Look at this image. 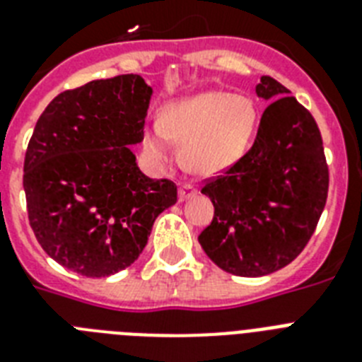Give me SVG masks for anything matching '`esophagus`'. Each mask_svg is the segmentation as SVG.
<instances>
[{
    "label": "esophagus",
    "mask_w": 362,
    "mask_h": 362,
    "mask_svg": "<svg viewBox=\"0 0 362 362\" xmlns=\"http://www.w3.org/2000/svg\"><path fill=\"white\" fill-rule=\"evenodd\" d=\"M178 195H180V201H186V199L195 197V195H197V189H195L193 184H182Z\"/></svg>",
    "instance_id": "34e87169"
}]
</instances>
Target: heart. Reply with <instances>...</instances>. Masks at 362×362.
<instances>
[{
    "instance_id": "obj_1",
    "label": "heart",
    "mask_w": 362,
    "mask_h": 362,
    "mask_svg": "<svg viewBox=\"0 0 362 362\" xmlns=\"http://www.w3.org/2000/svg\"><path fill=\"white\" fill-rule=\"evenodd\" d=\"M255 125L257 109L252 99L203 92L165 105L159 124L148 125L142 133V148L156 163H167L175 141L189 169L216 173L246 153Z\"/></svg>"
}]
</instances>
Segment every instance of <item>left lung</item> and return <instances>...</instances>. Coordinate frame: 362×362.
<instances>
[{"instance_id":"left-lung-1","label":"left lung","mask_w":362,"mask_h":362,"mask_svg":"<svg viewBox=\"0 0 362 362\" xmlns=\"http://www.w3.org/2000/svg\"><path fill=\"white\" fill-rule=\"evenodd\" d=\"M259 98L272 103L252 148L201 193L214 218L199 235L204 253L235 276H264L289 264L314 235L329 193L320 127L289 90L261 76Z\"/></svg>"}]
</instances>
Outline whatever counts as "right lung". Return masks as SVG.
<instances>
[{
	"label": "right lung",
	"instance_id": "add662e5",
	"mask_svg": "<svg viewBox=\"0 0 362 362\" xmlns=\"http://www.w3.org/2000/svg\"><path fill=\"white\" fill-rule=\"evenodd\" d=\"M152 88L139 75L65 90L42 110L24 159L28 218L45 252L86 278L135 263L176 184L135 163Z\"/></svg>",
	"mask_w": 362,
	"mask_h": 362
}]
</instances>
